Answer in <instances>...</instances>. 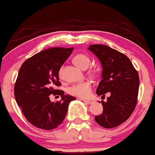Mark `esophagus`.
<instances>
[{"label": "esophagus", "mask_w": 155, "mask_h": 155, "mask_svg": "<svg viewBox=\"0 0 155 155\" xmlns=\"http://www.w3.org/2000/svg\"><path fill=\"white\" fill-rule=\"evenodd\" d=\"M82 100V101H84V102H87V103H88V104H92L93 102L92 100Z\"/></svg>", "instance_id": "34e87169"}]
</instances>
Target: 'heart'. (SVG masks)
Listing matches in <instances>:
<instances>
[{"mask_svg": "<svg viewBox=\"0 0 155 155\" xmlns=\"http://www.w3.org/2000/svg\"><path fill=\"white\" fill-rule=\"evenodd\" d=\"M73 62L76 66L81 69H87L90 64V59L84 54H78L73 58ZM63 68H60L59 76H62ZM68 93L74 96L79 97L80 98H88L92 93V84L89 81H84L75 84L68 88Z\"/></svg>", "mask_w": 155, "mask_h": 155, "instance_id": "b5f03b06", "label": "heart"}]
</instances>
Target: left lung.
Returning <instances> with one entry per match:
<instances>
[{
    "label": "left lung",
    "mask_w": 155,
    "mask_h": 155,
    "mask_svg": "<svg viewBox=\"0 0 155 155\" xmlns=\"http://www.w3.org/2000/svg\"><path fill=\"white\" fill-rule=\"evenodd\" d=\"M88 50L97 57L102 67L97 94L104 99L106 93L109 94L107 101H101L102 113L94 120L104 128H115L127 120L135 109L139 74L130 59L118 50L104 45H92Z\"/></svg>",
    "instance_id": "obj_1"
}]
</instances>
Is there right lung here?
<instances>
[{
	"label": "right lung",
	"mask_w": 155,
	"mask_h": 155,
	"mask_svg": "<svg viewBox=\"0 0 155 155\" xmlns=\"http://www.w3.org/2000/svg\"><path fill=\"white\" fill-rule=\"evenodd\" d=\"M74 48H52L35 54L23 63L14 86V95L27 120L43 130L57 128L66 118L69 103L76 100L62 90L58 71ZM60 95L61 100L51 102L49 95Z\"/></svg>",
	"instance_id": "add662e5"
}]
</instances>
